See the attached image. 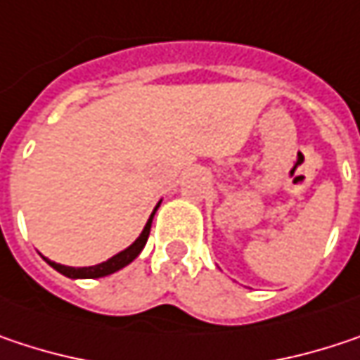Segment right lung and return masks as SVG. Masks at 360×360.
<instances>
[{
	"mask_svg": "<svg viewBox=\"0 0 360 360\" xmlns=\"http://www.w3.org/2000/svg\"><path fill=\"white\" fill-rule=\"evenodd\" d=\"M158 206H160V202L156 204V208L152 210L150 214V218H148L146 226H144V231L140 233V237L131 243V245L127 247V249H123V251H119L117 255L113 257H109L107 262H103V264H96V266H88V268H72V266H61V264H55V262H51L47 257H43L47 264H49L53 270H57L59 274H63V276L68 278H103V276H109V274H113L117 270H121V268H125L127 264H131L138 255H140V251L144 249L148 241V235H150V226H152V218H154V214L158 210Z\"/></svg>",
	"mask_w": 360,
	"mask_h": 360,
	"instance_id": "1",
	"label": "right lung"
}]
</instances>
